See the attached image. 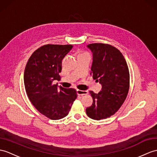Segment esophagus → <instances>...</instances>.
Instances as JSON below:
<instances>
[{
    "label": "esophagus",
    "instance_id": "obj_1",
    "mask_svg": "<svg viewBox=\"0 0 157 157\" xmlns=\"http://www.w3.org/2000/svg\"><path fill=\"white\" fill-rule=\"evenodd\" d=\"M77 94L79 96H83V95H86L87 94V91L86 90H77Z\"/></svg>",
    "mask_w": 157,
    "mask_h": 157
}]
</instances>
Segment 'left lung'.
Wrapping results in <instances>:
<instances>
[{"mask_svg": "<svg viewBox=\"0 0 157 157\" xmlns=\"http://www.w3.org/2000/svg\"><path fill=\"white\" fill-rule=\"evenodd\" d=\"M87 47L93 53L90 74L102 87L98 94L90 91L93 103L86 108V114L100 120L114 115L125 101L129 90V70L123 55L116 47L104 43Z\"/></svg>", "mask_w": 157, "mask_h": 157, "instance_id": "8db88e82", "label": "left lung"}]
</instances>
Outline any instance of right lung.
<instances>
[{
  "mask_svg": "<svg viewBox=\"0 0 157 157\" xmlns=\"http://www.w3.org/2000/svg\"><path fill=\"white\" fill-rule=\"evenodd\" d=\"M72 47L43 45L31 55L25 67L24 83L29 100L41 114L52 120L65 117L78 96L75 89L53 83L54 80H60L62 60Z\"/></svg>",
  "mask_w": 157,
  "mask_h": 157,
  "instance_id": "add662e5",
  "label": "right lung"
}]
</instances>
